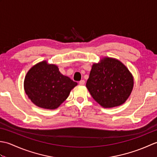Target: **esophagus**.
Segmentation results:
<instances>
[{
  "label": "esophagus",
  "mask_w": 157,
  "mask_h": 157,
  "mask_svg": "<svg viewBox=\"0 0 157 157\" xmlns=\"http://www.w3.org/2000/svg\"><path fill=\"white\" fill-rule=\"evenodd\" d=\"M84 84H85L84 80H81L79 82V84H80V85H84Z\"/></svg>",
  "instance_id": "esophagus-1"
}]
</instances>
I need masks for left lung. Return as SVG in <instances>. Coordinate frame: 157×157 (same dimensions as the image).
<instances>
[{
    "label": "left lung",
    "mask_w": 157,
    "mask_h": 157,
    "mask_svg": "<svg viewBox=\"0 0 157 157\" xmlns=\"http://www.w3.org/2000/svg\"><path fill=\"white\" fill-rule=\"evenodd\" d=\"M134 79L128 68L115 59L104 58L92 65L86 87L92 98L104 108L122 105L128 98Z\"/></svg>",
    "instance_id": "8db88e82"
}]
</instances>
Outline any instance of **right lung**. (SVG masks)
<instances>
[{
  "mask_svg": "<svg viewBox=\"0 0 157 157\" xmlns=\"http://www.w3.org/2000/svg\"><path fill=\"white\" fill-rule=\"evenodd\" d=\"M77 84L62 75L57 66L42 61L29 70L24 80V89L28 98L36 106L55 109L65 101Z\"/></svg>",
  "mask_w": 157,
  "mask_h": 157,
  "instance_id": "right-lung-1",
  "label": "right lung"
}]
</instances>
